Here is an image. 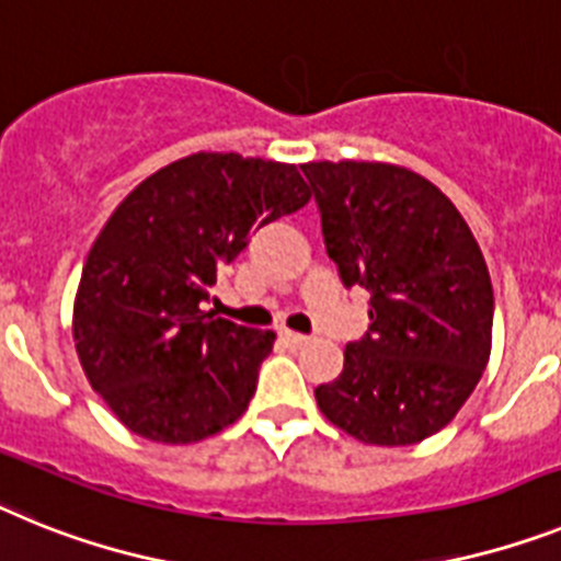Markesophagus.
I'll return each mask as SVG.
<instances>
[{
  "label": "esophagus",
  "mask_w": 561,
  "mask_h": 561,
  "mask_svg": "<svg viewBox=\"0 0 561 561\" xmlns=\"http://www.w3.org/2000/svg\"><path fill=\"white\" fill-rule=\"evenodd\" d=\"M279 339L285 341L287 347H305L308 344V335H301V333H290V330H282Z\"/></svg>",
  "instance_id": "obj_1"
}]
</instances>
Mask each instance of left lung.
<instances>
[{"mask_svg":"<svg viewBox=\"0 0 561 561\" xmlns=\"http://www.w3.org/2000/svg\"><path fill=\"white\" fill-rule=\"evenodd\" d=\"M328 256L369 290V330L316 387L330 423L373 446L440 432L491 353L494 290L474 233L446 194L392 163H305Z\"/></svg>","mask_w":561,"mask_h":561,"instance_id":"1","label":"left lung"}]
</instances>
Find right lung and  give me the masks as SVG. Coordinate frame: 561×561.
Masks as SVG:
<instances>
[{
	"label": "right lung",
	"instance_id": "1",
	"mask_svg": "<svg viewBox=\"0 0 561 561\" xmlns=\"http://www.w3.org/2000/svg\"><path fill=\"white\" fill-rule=\"evenodd\" d=\"M308 199L296 165L197 152L115 208L81 271L72 339L92 389L129 432L178 446L242 417L276 335L203 305L251 231Z\"/></svg>",
	"mask_w": 561,
	"mask_h": 561
}]
</instances>
